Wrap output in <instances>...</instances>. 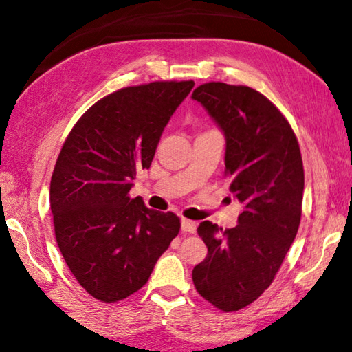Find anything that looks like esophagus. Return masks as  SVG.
Instances as JSON below:
<instances>
[{"mask_svg": "<svg viewBox=\"0 0 352 352\" xmlns=\"http://www.w3.org/2000/svg\"><path fill=\"white\" fill-rule=\"evenodd\" d=\"M181 229H182V232H186V233H195L196 232V223H195V221H192V219L182 218Z\"/></svg>", "mask_w": 352, "mask_h": 352, "instance_id": "esophagus-1", "label": "esophagus"}]
</instances>
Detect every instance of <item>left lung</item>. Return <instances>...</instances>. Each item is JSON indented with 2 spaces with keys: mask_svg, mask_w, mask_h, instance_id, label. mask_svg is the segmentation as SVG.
I'll use <instances>...</instances> for the list:
<instances>
[{
  "mask_svg": "<svg viewBox=\"0 0 352 352\" xmlns=\"http://www.w3.org/2000/svg\"><path fill=\"white\" fill-rule=\"evenodd\" d=\"M192 97L226 134V170L243 204L238 226L204 221L207 256L193 269L201 297L224 312L249 306L272 285L298 232L305 190L300 145L291 123L261 92L208 82Z\"/></svg>",
  "mask_w": 352,
  "mask_h": 352,
  "instance_id": "left-lung-1",
  "label": "left lung"
}]
</instances>
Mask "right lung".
<instances>
[{"label": "right lung", "instance_id": "obj_1", "mask_svg": "<svg viewBox=\"0 0 352 352\" xmlns=\"http://www.w3.org/2000/svg\"><path fill=\"white\" fill-rule=\"evenodd\" d=\"M195 86L168 80L104 96L67 134L51 179L55 239L86 292L116 303L144 287L181 219L129 190L148 170L170 117Z\"/></svg>", "mask_w": 352, "mask_h": 352}]
</instances>
